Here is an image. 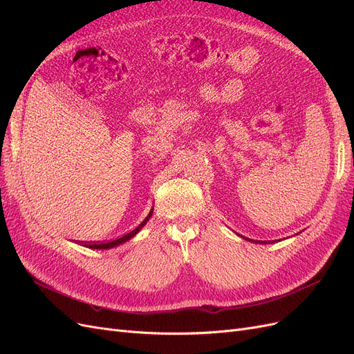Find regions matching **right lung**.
<instances>
[{"label":"right lung","mask_w":354,"mask_h":354,"mask_svg":"<svg viewBox=\"0 0 354 354\" xmlns=\"http://www.w3.org/2000/svg\"><path fill=\"white\" fill-rule=\"evenodd\" d=\"M152 212H153V209L149 212V216L138 224V226L134 229V230H131L130 233H127V234H124L122 238H118V239H115V241H111V242H85L84 243V246H88V248H94V250H108V248H113V246H116V245H120V243H124V242H127L128 239H131L136 233H138V230H140L145 224L147 223V220L151 218V216H152Z\"/></svg>","instance_id":"right-lung-1"}]
</instances>
